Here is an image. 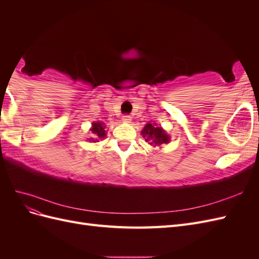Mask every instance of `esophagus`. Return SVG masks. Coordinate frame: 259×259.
<instances>
[{"label": "esophagus", "instance_id": "1", "mask_svg": "<svg viewBox=\"0 0 259 259\" xmlns=\"http://www.w3.org/2000/svg\"><path fill=\"white\" fill-rule=\"evenodd\" d=\"M122 121H123L124 123H131L132 116H131V115H123V116H122Z\"/></svg>", "mask_w": 259, "mask_h": 259}]
</instances>
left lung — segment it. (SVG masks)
I'll use <instances>...</instances> for the list:
<instances>
[{"label":"left lung","mask_w":259,"mask_h":259,"mask_svg":"<svg viewBox=\"0 0 259 259\" xmlns=\"http://www.w3.org/2000/svg\"><path fill=\"white\" fill-rule=\"evenodd\" d=\"M142 135L145 138L146 142H148L152 146H162L164 144L169 143V136L166 134V132L164 131L159 125L155 123H148L146 126L142 131Z\"/></svg>","instance_id":"left-lung-1"}]
</instances>
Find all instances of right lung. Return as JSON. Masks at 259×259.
Listing matches in <instances>:
<instances>
[{
  "label": "right lung",
  "mask_w": 259,
  "mask_h": 259,
  "mask_svg": "<svg viewBox=\"0 0 259 259\" xmlns=\"http://www.w3.org/2000/svg\"><path fill=\"white\" fill-rule=\"evenodd\" d=\"M106 126L104 123L101 122H94L92 124V137L89 138L90 142L92 143H97L99 140L104 139L106 137Z\"/></svg>",
  "instance_id": "obj_1"
}]
</instances>
